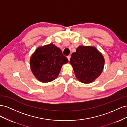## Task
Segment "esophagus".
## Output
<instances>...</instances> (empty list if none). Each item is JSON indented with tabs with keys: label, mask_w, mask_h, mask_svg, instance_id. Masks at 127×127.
I'll list each match as a JSON object with an SVG mask.
<instances>
[{
	"label": "esophagus",
	"mask_w": 127,
	"mask_h": 127,
	"mask_svg": "<svg viewBox=\"0 0 127 127\" xmlns=\"http://www.w3.org/2000/svg\"><path fill=\"white\" fill-rule=\"evenodd\" d=\"M70 56H68L67 57V59H68V61H69L70 60Z\"/></svg>",
	"instance_id": "obj_1"
}]
</instances>
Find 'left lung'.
Returning a JSON list of instances; mask_svg holds the SVG:
<instances>
[{
    "label": "left lung",
    "mask_w": 127,
    "mask_h": 127,
    "mask_svg": "<svg viewBox=\"0 0 127 127\" xmlns=\"http://www.w3.org/2000/svg\"><path fill=\"white\" fill-rule=\"evenodd\" d=\"M70 63L76 78L83 83H91L102 73L104 59L101 53L93 47L79 46L72 53Z\"/></svg>",
    "instance_id": "left-lung-1"
}]
</instances>
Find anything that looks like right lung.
Wrapping results in <instances>:
<instances>
[{"instance_id": "obj_1", "label": "right lung", "mask_w": 127, "mask_h": 127, "mask_svg": "<svg viewBox=\"0 0 127 127\" xmlns=\"http://www.w3.org/2000/svg\"><path fill=\"white\" fill-rule=\"evenodd\" d=\"M68 62L62 51L51 43L36 50L31 58L30 66L38 80L48 83L57 77L63 64Z\"/></svg>"}]
</instances>
